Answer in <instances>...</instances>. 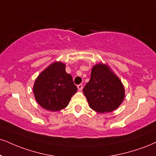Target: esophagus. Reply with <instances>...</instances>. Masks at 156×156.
<instances>
[{"instance_id": "esophagus-1", "label": "esophagus", "mask_w": 156, "mask_h": 156, "mask_svg": "<svg viewBox=\"0 0 156 156\" xmlns=\"http://www.w3.org/2000/svg\"><path fill=\"white\" fill-rule=\"evenodd\" d=\"M77 87H78V89L79 91H81V90L83 89V85H82V84H79V85H78Z\"/></svg>"}]
</instances>
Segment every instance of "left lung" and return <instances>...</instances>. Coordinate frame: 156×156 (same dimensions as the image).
Segmentation results:
<instances>
[{
  "label": "left lung",
  "mask_w": 156,
  "mask_h": 156,
  "mask_svg": "<svg viewBox=\"0 0 156 156\" xmlns=\"http://www.w3.org/2000/svg\"><path fill=\"white\" fill-rule=\"evenodd\" d=\"M83 92L90 108L100 113L115 110L125 97V89L121 80L108 65L103 63L93 66L91 78Z\"/></svg>",
  "instance_id": "left-lung-1"
}]
</instances>
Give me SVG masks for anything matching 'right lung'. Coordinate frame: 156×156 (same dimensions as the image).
Segmentation results:
<instances>
[{
    "label": "right lung",
    "instance_id": "obj_1",
    "mask_svg": "<svg viewBox=\"0 0 156 156\" xmlns=\"http://www.w3.org/2000/svg\"><path fill=\"white\" fill-rule=\"evenodd\" d=\"M77 90L71 75L65 71V64L61 62L51 64L38 75L33 85L35 100L50 111L66 108Z\"/></svg>",
    "mask_w": 156,
    "mask_h": 156
}]
</instances>
